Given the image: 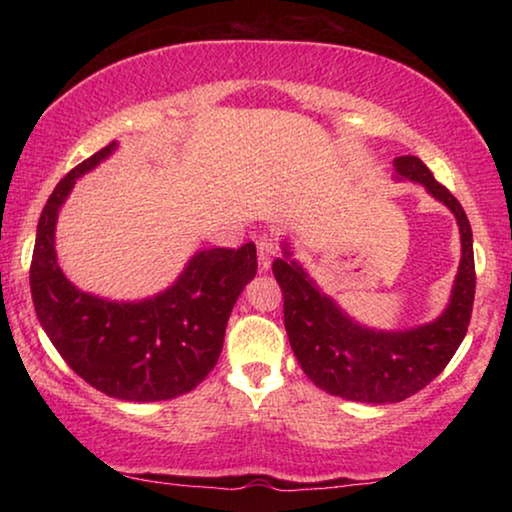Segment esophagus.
Returning a JSON list of instances; mask_svg holds the SVG:
<instances>
[{
    "instance_id": "esophagus-1",
    "label": "esophagus",
    "mask_w": 512,
    "mask_h": 512,
    "mask_svg": "<svg viewBox=\"0 0 512 512\" xmlns=\"http://www.w3.org/2000/svg\"><path fill=\"white\" fill-rule=\"evenodd\" d=\"M256 247H258V268H261V272H265L270 268L272 258L277 256V242L272 240V237L263 235V237H258Z\"/></svg>"
}]
</instances>
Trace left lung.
<instances>
[{"label": "left lung", "mask_w": 512, "mask_h": 512, "mask_svg": "<svg viewBox=\"0 0 512 512\" xmlns=\"http://www.w3.org/2000/svg\"><path fill=\"white\" fill-rule=\"evenodd\" d=\"M396 179L422 184L450 209L461 235V261L447 307L429 324L377 331L354 321L293 258L289 242L272 272L284 293V326L303 373L326 394L359 403H398L443 373L468 331L475 298L473 233L464 207L417 156L394 160Z\"/></svg>", "instance_id": "8db88e82"}]
</instances>
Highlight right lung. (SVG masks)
I'll list each match as a JSON object with an SVG mask.
<instances>
[{"label": "right lung", "instance_id": "obj_1", "mask_svg": "<svg viewBox=\"0 0 512 512\" xmlns=\"http://www.w3.org/2000/svg\"><path fill=\"white\" fill-rule=\"evenodd\" d=\"M76 165L48 198L34 240L30 289L37 319L67 366L118 401L153 403L198 387L219 361L233 305L256 275V244L202 249L172 286L142 300H109L69 282L55 254V223L76 179L116 151Z\"/></svg>", "mask_w": 512, "mask_h": 512}]
</instances>
